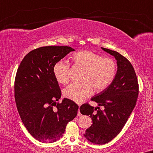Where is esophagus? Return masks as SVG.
Masks as SVG:
<instances>
[{
	"label": "esophagus",
	"mask_w": 153,
	"mask_h": 153,
	"mask_svg": "<svg viewBox=\"0 0 153 153\" xmlns=\"http://www.w3.org/2000/svg\"><path fill=\"white\" fill-rule=\"evenodd\" d=\"M81 115H82V114L80 113V111H79V110H78V114H77V116L80 117Z\"/></svg>",
	"instance_id": "1"
}]
</instances>
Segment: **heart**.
<instances>
[{
    "label": "heart",
    "instance_id": "1",
    "mask_svg": "<svg viewBox=\"0 0 153 153\" xmlns=\"http://www.w3.org/2000/svg\"><path fill=\"white\" fill-rule=\"evenodd\" d=\"M75 66L84 69L80 83L69 84L63 91L66 98L81 103L89 97L93 90L103 91L114 79L117 73V64L114 59L102 56L89 50L82 51L72 56ZM55 79L59 83L66 84L69 81V66L64 60L57 62L53 67Z\"/></svg>",
    "mask_w": 153,
    "mask_h": 153
}]
</instances>
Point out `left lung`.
Listing matches in <instances>:
<instances>
[{
	"instance_id": "1",
	"label": "left lung",
	"mask_w": 153,
	"mask_h": 153,
	"mask_svg": "<svg viewBox=\"0 0 153 153\" xmlns=\"http://www.w3.org/2000/svg\"><path fill=\"white\" fill-rule=\"evenodd\" d=\"M117 60V71L108 87L91 97V101L104 107H91L86 103L80 107V112L89 115L93 124L84 136L91 143L104 145L110 142L123 130L134 108L139 93L135 71L131 63L115 51L102 48Z\"/></svg>"
}]
</instances>
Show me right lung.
Wrapping results in <instances>:
<instances>
[{
  "instance_id": "right-lung-1",
  "label": "right lung",
  "mask_w": 153,
  "mask_h": 153,
  "mask_svg": "<svg viewBox=\"0 0 153 153\" xmlns=\"http://www.w3.org/2000/svg\"><path fill=\"white\" fill-rule=\"evenodd\" d=\"M74 49L49 46L30 51L21 61L14 91L20 117L28 132L41 143H54L62 137L78 105L69 99L59 100L62 91L53 73L54 64Z\"/></svg>"
}]
</instances>
